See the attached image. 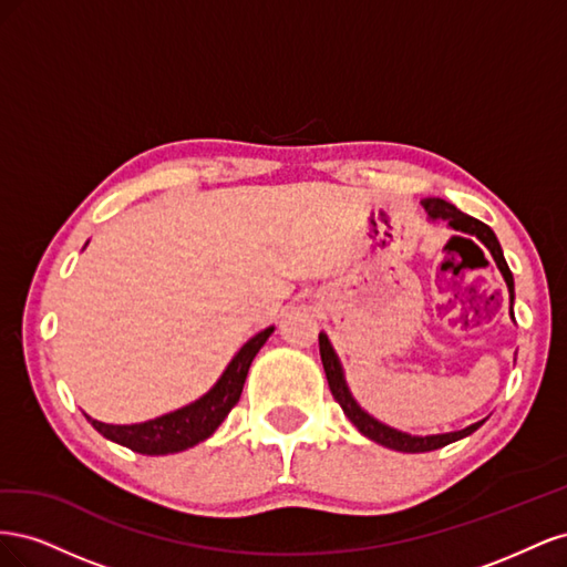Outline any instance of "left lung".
<instances>
[{"mask_svg":"<svg viewBox=\"0 0 567 567\" xmlns=\"http://www.w3.org/2000/svg\"><path fill=\"white\" fill-rule=\"evenodd\" d=\"M423 208L427 213V217L431 219H444L447 225L461 234L466 236H475L480 244H483L492 257L496 267H499V271L504 274V281L508 286V296H511V317H513V274L504 260V252H502V246L499 241H496L494 231L485 225V221H480L471 215H463L461 210H456L452 203L442 200V198H425L423 200ZM454 238H463V236H454ZM452 238V241H454ZM466 241H471V238H466ZM473 244V241H471ZM319 354H321V364H323V371H326V381H329V388H331V394L336 398V402L342 406V411H346V416L357 425V431L362 433L364 437L373 440L383 444V447H390L394 452H409V454H419V452H433V450H440V447H447V444L461 440V437H468L471 433H475L480 425H483L485 421H477L468 427H463V431H456V433H444V435H427V437H416V435H409V433H402V431H394V427L375 421L373 416H369L367 411L359 406L352 398V392L346 383V375H342V367L338 362V354L333 352L329 338H326V333H319Z\"/></svg>","mask_w":567,"mask_h":567,"instance_id":"1","label":"left lung"}]
</instances>
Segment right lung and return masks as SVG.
Wrapping results in <instances>:
<instances>
[{
  "label": "right lung",
  "mask_w": 567,
  "mask_h": 567,
  "mask_svg": "<svg viewBox=\"0 0 567 567\" xmlns=\"http://www.w3.org/2000/svg\"><path fill=\"white\" fill-rule=\"evenodd\" d=\"M271 331L274 326L250 338L246 346L236 352V357L231 359L225 373L219 375V381L213 385V390L205 392L200 400L192 402L188 406L134 425H111L94 421L90 416L87 421L106 440L123 444V447L146 456L177 454L194 447V444L208 440L217 431L219 423L227 419L229 411L236 406L238 398H241L244 392V383L252 359L260 352Z\"/></svg>",
  "instance_id": "1"
}]
</instances>
